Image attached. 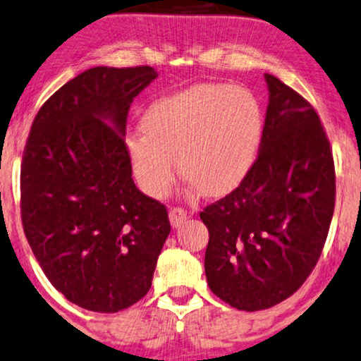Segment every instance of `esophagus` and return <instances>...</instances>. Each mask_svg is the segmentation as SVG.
Segmentation results:
<instances>
[{
  "label": "esophagus",
  "mask_w": 361,
  "mask_h": 361,
  "mask_svg": "<svg viewBox=\"0 0 361 361\" xmlns=\"http://www.w3.org/2000/svg\"><path fill=\"white\" fill-rule=\"evenodd\" d=\"M168 216H170V223L173 228H180L186 221V218H188V213L183 208H171Z\"/></svg>",
  "instance_id": "esophagus-1"
}]
</instances>
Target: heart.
<instances>
[{"instance_id":"obj_1","label":"heart","mask_w":361,"mask_h":361,"mask_svg":"<svg viewBox=\"0 0 361 361\" xmlns=\"http://www.w3.org/2000/svg\"><path fill=\"white\" fill-rule=\"evenodd\" d=\"M127 155L140 188L165 198L180 175L201 195L224 196L251 173L261 148L264 115L241 85L196 84L148 105Z\"/></svg>"}]
</instances>
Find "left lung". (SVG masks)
I'll use <instances>...</instances> for the list:
<instances>
[{
  "label": "left lung",
  "instance_id": "8db88e82",
  "mask_svg": "<svg viewBox=\"0 0 361 361\" xmlns=\"http://www.w3.org/2000/svg\"><path fill=\"white\" fill-rule=\"evenodd\" d=\"M257 160L233 193L206 206L204 272L213 294L256 312L290 297L314 271L335 208L330 142L314 107L266 74Z\"/></svg>",
  "mask_w": 361,
  "mask_h": 361
}]
</instances>
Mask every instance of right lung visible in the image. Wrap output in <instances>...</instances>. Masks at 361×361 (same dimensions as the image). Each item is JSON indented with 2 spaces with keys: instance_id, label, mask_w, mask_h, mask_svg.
Segmentation results:
<instances>
[{
  "instance_id": "obj_1",
  "label": "right lung",
  "mask_w": 361,
  "mask_h": 361,
  "mask_svg": "<svg viewBox=\"0 0 361 361\" xmlns=\"http://www.w3.org/2000/svg\"><path fill=\"white\" fill-rule=\"evenodd\" d=\"M150 66L92 67L37 112L21 163V218L49 282L72 304L114 314L145 297L170 234L166 208L137 188L125 147Z\"/></svg>"
}]
</instances>
